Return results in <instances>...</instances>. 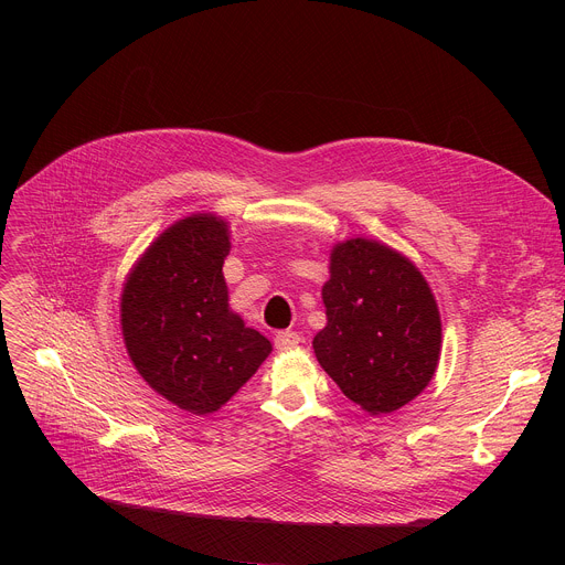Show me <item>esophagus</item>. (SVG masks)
Returning <instances> with one entry per match:
<instances>
[{
	"label": "esophagus",
	"instance_id": "esophagus-1",
	"mask_svg": "<svg viewBox=\"0 0 565 565\" xmlns=\"http://www.w3.org/2000/svg\"><path fill=\"white\" fill-rule=\"evenodd\" d=\"M302 341V337L298 334V332H290V330H286V332H279L277 337H275V345L279 348V350H290V348H295Z\"/></svg>",
	"mask_w": 565,
	"mask_h": 565
}]
</instances>
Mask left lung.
<instances>
[{
	"label": "left lung",
	"instance_id": "1",
	"mask_svg": "<svg viewBox=\"0 0 565 565\" xmlns=\"http://www.w3.org/2000/svg\"><path fill=\"white\" fill-rule=\"evenodd\" d=\"M322 302L328 324L313 339L316 358L352 403L387 414L426 390L441 322L426 279L405 256L364 237L337 245Z\"/></svg>",
	"mask_w": 565,
	"mask_h": 565
}]
</instances>
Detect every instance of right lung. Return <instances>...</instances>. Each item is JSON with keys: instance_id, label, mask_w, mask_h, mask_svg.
I'll use <instances>...</instances> for the list:
<instances>
[{"instance_id": "add662e5", "label": "right lung", "mask_w": 565, "mask_h": 565, "mask_svg": "<svg viewBox=\"0 0 565 565\" xmlns=\"http://www.w3.org/2000/svg\"><path fill=\"white\" fill-rule=\"evenodd\" d=\"M228 247L224 220H181L146 249L121 298L132 364L160 396L192 414L220 409L273 350L228 309Z\"/></svg>"}]
</instances>
